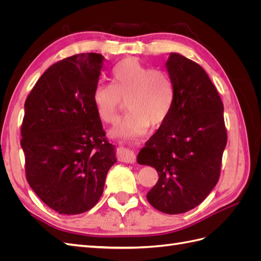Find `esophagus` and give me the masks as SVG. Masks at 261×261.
Segmentation results:
<instances>
[{
  "label": "esophagus",
  "instance_id": "1",
  "mask_svg": "<svg viewBox=\"0 0 261 261\" xmlns=\"http://www.w3.org/2000/svg\"><path fill=\"white\" fill-rule=\"evenodd\" d=\"M116 155H117L118 161H121V162H125V163H135L136 162V154L127 148H124V147L118 148Z\"/></svg>",
  "mask_w": 261,
  "mask_h": 261
}]
</instances>
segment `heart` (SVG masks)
<instances>
[{
  "instance_id": "b5f03b06",
  "label": "heart",
  "mask_w": 261,
  "mask_h": 261,
  "mask_svg": "<svg viewBox=\"0 0 261 261\" xmlns=\"http://www.w3.org/2000/svg\"><path fill=\"white\" fill-rule=\"evenodd\" d=\"M174 97V86L167 73L127 58L113 67L112 84L96 86L92 100L106 123L116 122L118 111L126 101L128 112L111 134L130 139L144 135L150 124H163L172 111Z\"/></svg>"
}]
</instances>
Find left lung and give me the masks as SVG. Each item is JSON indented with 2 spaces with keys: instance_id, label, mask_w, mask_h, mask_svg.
I'll return each mask as SVG.
<instances>
[{
  "instance_id": "obj_1",
  "label": "left lung",
  "mask_w": 261,
  "mask_h": 261,
  "mask_svg": "<svg viewBox=\"0 0 261 261\" xmlns=\"http://www.w3.org/2000/svg\"><path fill=\"white\" fill-rule=\"evenodd\" d=\"M165 67L174 86V105L137 162L159 174L147 194L149 203L178 215L198 206L217 185L227 136L223 103L204 69L178 53H170Z\"/></svg>"
}]
</instances>
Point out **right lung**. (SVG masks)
<instances>
[{
  "instance_id": "add662e5",
  "label": "right lung",
  "mask_w": 261,
  "mask_h": 261,
  "mask_svg": "<svg viewBox=\"0 0 261 261\" xmlns=\"http://www.w3.org/2000/svg\"><path fill=\"white\" fill-rule=\"evenodd\" d=\"M103 61L83 53L55 63L25 102L20 146L28 184L61 215L90 210L116 162L92 100Z\"/></svg>"
}]
</instances>
